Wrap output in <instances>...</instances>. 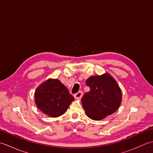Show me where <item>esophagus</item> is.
I'll return each mask as SVG.
<instances>
[{
  "instance_id": "esophagus-1",
  "label": "esophagus",
  "mask_w": 153,
  "mask_h": 153,
  "mask_svg": "<svg viewBox=\"0 0 153 153\" xmlns=\"http://www.w3.org/2000/svg\"><path fill=\"white\" fill-rule=\"evenodd\" d=\"M82 95H83V93L82 91H79L78 93H77L76 94H75V95H74L75 99H80L81 98H82Z\"/></svg>"
}]
</instances>
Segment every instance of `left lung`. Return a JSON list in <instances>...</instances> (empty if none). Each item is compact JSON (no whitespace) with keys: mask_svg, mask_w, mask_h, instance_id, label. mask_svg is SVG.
I'll list each match as a JSON object with an SVG mask.
<instances>
[{"mask_svg":"<svg viewBox=\"0 0 153 153\" xmlns=\"http://www.w3.org/2000/svg\"><path fill=\"white\" fill-rule=\"evenodd\" d=\"M90 91L82 99L86 115L93 120H101L118 109L122 93L115 79L108 73L91 76L85 82Z\"/></svg>","mask_w":153,"mask_h":153,"instance_id":"1","label":"left lung"}]
</instances>
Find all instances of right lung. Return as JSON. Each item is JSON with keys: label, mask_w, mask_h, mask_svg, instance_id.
<instances>
[{"label": "right lung", "mask_w": 153, "mask_h": 153, "mask_svg": "<svg viewBox=\"0 0 153 153\" xmlns=\"http://www.w3.org/2000/svg\"><path fill=\"white\" fill-rule=\"evenodd\" d=\"M34 95L37 108L52 118L64 114L74 100L66 87L58 79L45 81L37 87Z\"/></svg>", "instance_id": "obj_1"}]
</instances>
